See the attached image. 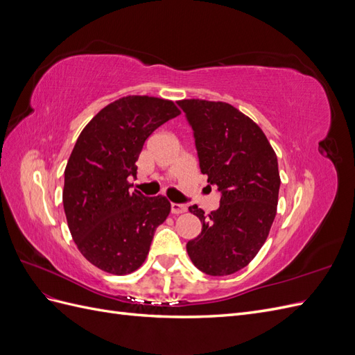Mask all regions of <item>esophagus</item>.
Instances as JSON below:
<instances>
[{
  "instance_id": "esophagus-1",
  "label": "esophagus",
  "mask_w": 355,
  "mask_h": 355,
  "mask_svg": "<svg viewBox=\"0 0 355 355\" xmlns=\"http://www.w3.org/2000/svg\"><path fill=\"white\" fill-rule=\"evenodd\" d=\"M187 211L185 204H178V202H171V213L173 214H182Z\"/></svg>"
}]
</instances>
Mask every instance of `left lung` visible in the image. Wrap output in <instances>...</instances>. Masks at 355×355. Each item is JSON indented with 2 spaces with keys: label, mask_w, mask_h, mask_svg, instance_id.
Listing matches in <instances>:
<instances>
[{
  "label": "left lung",
  "mask_w": 355,
  "mask_h": 355,
  "mask_svg": "<svg viewBox=\"0 0 355 355\" xmlns=\"http://www.w3.org/2000/svg\"><path fill=\"white\" fill-rule=\"evenodd\" d=\"M194 130L202 175L220 191V206L204 214L201 234L187 252L200 271L230 275L261 250L274 222L280 191L278 161L262 128L232 105L202 99L178 101Z\"/></svg>",
  "instance_id": "left-lung-1"
}]
</instances>
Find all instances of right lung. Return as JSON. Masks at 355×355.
Wrapping results in <instances>:
<instances>
[{"instance_id": "add662e5", "label": "right lung", "mask_w": 355, "mask_h": 355, "mask_svg": "<svg viewBox=\"0 0 355 355\" xmlns=\"http://www.w3.org/2000/svg\"><path fill=\"white\" fill-rule=\"evenodd\" d=\"M180 114L154 96H125L96 114L83 128L65 168L63 209L81 254L114 275L145 262L158 225L170 213L166 197L132 192L136 161L155 128Z\"/></svg>"}]
</instances>
